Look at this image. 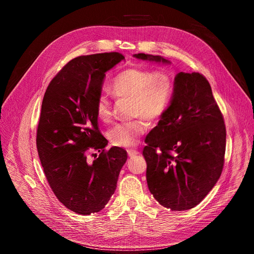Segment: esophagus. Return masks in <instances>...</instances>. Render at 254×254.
I'll return each instance as SVG.
<instances>
[{
	"label": "esophagus",
	"instance_id": "esophagus-1",
	"mask_svg": "<svg viewBox=\"0 0 254 254\" xmlns=\"http://www.w3.org/2000/svg\"><path fill=\"white\" fill-rule=\"evenodd\" d=\"M139 154V152L138 151H136V150H127V155L129 157H134V156H137V155Z\"/></svg>",
	"mask_w": 254,
	"mask_h": 254
}]
</instances>
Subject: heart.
Masks as SVG:
<instances>
[{
    "label": "heart",
    "mask_w": 254,
    "mask_h": 254,
    "mask_svg": "<svg viewBox=\"0 0 254 254\" xmlns=\"http://www.w3.org/2000/svg\"><path fill=\"white\" fill-rule=\"evenodd\" d=\"M111 87L117 97H128L132 99L130 114L132 116H139L109 129L110 141L121 148L135 145L148 128V122L141 116L150 120L159 119L169 109L174 95V82L170 73L140 67H129L120 71L113 79ZM96 115L104 124L112 119V104L105 95L98 97Z\"/></svg>",
    "instance_id": "1"
}]
</instances>
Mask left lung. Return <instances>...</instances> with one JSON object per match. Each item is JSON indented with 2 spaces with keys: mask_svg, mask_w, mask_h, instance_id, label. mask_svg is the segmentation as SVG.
Returning <instances> with one entry per match:
<instances>
[{
  "mask_svg": "<svg viewBox=\"0 0 254 254\" xmlns=\"http://www.w3.org/2000/svg\"><path fill=\"white\" fill-rule=\"evenodd\" d=\"M134 57L170 63L160 56ZM144 141L146 183L155 199L173 211L197 206L222 174L226 151L224 118L208 80L178 72L169 109Z\"/></svg>",
  "mask_w": 254,
  "mask_h": 254,
  "instance_id": "1",
  "label": "left lung"
}]
</instances>
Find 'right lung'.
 <instances>
[{"mask_svg": "<svg viewBox=\"0 0 254 254\" xmlns=\"http://www.w3.org/2000/svg\"><path fill=\"white\" fill-rule=\"evenodd\" d=\"M125 60L119 53L72 59L47 86L37 129L41 165L53 192L78 214L101 211L117 187L127 151L113 146L98 128L96 102L105 72ZM88 149L101 152L89 163Z\"/></svg>", "mask_w": 254, "mask_h": 254, "instance_id": "right-lung-1", "label": "right lung"}]
</instances>
